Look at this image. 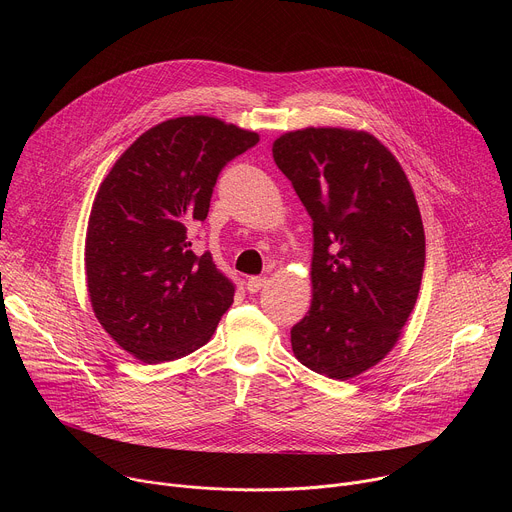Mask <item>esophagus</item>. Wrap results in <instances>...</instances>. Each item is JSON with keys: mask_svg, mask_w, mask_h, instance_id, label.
<instances>
[{"mask_svg": "<svg viewBox=\"0 0 512 512\" xmlns=\"http://www.w3.org/2000/svg\"><path fill=\"white\" fill-rule=\"evenodd\" d=\"M267 283V277H249L247 279V291L249 294H257L259 289H263Z\"/></svg>", "mask_w": 512, "mask_h": 512, "instance_id": "obj_1", "label": "esophagus"}]
</instances>
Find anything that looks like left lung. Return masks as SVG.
Returning a JSON list of instances; mask_svg holds the SVG:
<instances>
[{
    "label": "left lung",
    "mask_w": 512,
    "mask_h": 512,
    "mask_svg": "<svg viewBox=\"0 0 512 512\" xmlns=\"http://www.w3.org/2000/svg\"><path fill=\"white\" fill-rule=\"evenodd\" d=\"M273 160L314 231V296L291 348L310 371L352 379L389 354L417 302L425 235L415 194L367 131H289L275 139Z\"/></svg>",
    "instance_id": "8db88e82"
}]
</instances>
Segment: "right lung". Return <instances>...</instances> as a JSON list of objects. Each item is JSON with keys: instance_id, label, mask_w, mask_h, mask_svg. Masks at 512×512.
Returning a JSON list of instances; mask_svg holds the SVG:
<instances>
[{"instance_id": "right-lung-1", "label": "right lung", "mask_w": 512, "mask_h": 512, "mask_svg": "<svg viewBox=\"0 0 512 512\" xmlns=\"http://www.w3.org/2000/svg\"><path fill=\"white\" fill-rule=\"evenodd\" d=\"M259 141L221 119H168L139 135L101 182L85 269L109 336L156 364L204 346L231 308L235 283L192 251L221 170Z\"/></svg>"}]
</instances>
